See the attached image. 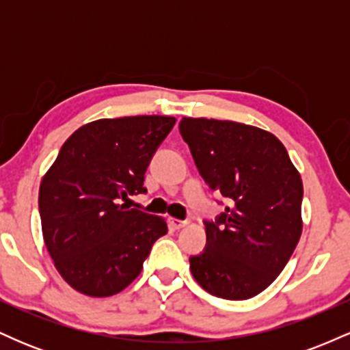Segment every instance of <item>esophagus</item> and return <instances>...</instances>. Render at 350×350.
I'll return each mask as SVG.
<instances>
[{
  "label": "esophagus",
  "mask_w": 350,
  "mask_h": 350,
  "mask_svg": "<svg viewBox=\"0 0 350 350\" xmlns=\"http://www.w3.org/2000/svg\"><path fill=\"white\" fill-rule=\"evenodd\" d=\"M167 224H170V227L172 228V230H179V228L186 227V220H179V219H167Z\"/></svg>",
  "instance_id": "34e87169"
}]
</instances>
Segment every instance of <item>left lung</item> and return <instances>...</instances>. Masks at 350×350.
<instances>
[{"mask_svg":"<svg viewBox=\"0 0 350 350\" xmlns=\"http://www.w3.org/2000/svg\"><path fill=\"white\" fill-rule=\"evenodd\" d=\"M179 131L207 186L228 200L215 220H204L207 243L189 258L192 276L217 298H253L275 281L299 242V172L283 143L256 126L183 118Z\"/></svg>","mask_w":350,"mask_h":350,"instance_id":"obj_1","label":"left lung"}]
</instances>
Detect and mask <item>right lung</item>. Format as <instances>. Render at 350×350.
Returning a JSON list of instances; mask_svg holds the SVG:
<instances>
[{
	"instance_id": "right-lung-1",
	"label": "right lung",
	"mask_w": 350,
	"mask_h": 350,
	"mask_svg": "<svg viewBox=\"0 0 350 350\" xmlns=\"http://www.w3.org/2000/svg\"><path fill=\"white\" fill-rule=\"evenodd\" d=\"M174 123L159 115L97 120L62 144L39 187V214L47 252L74 290L95 298L124 290L167 234L161 217L122 200L146 192L144 172Z\"/></svg>"
}]
</instances>
